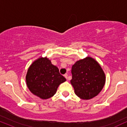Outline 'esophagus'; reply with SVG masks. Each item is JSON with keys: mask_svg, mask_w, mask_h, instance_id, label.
<instances>
[{"mask_svg": "<svg viewBox=\"0 0 127 127\" xmlns=\"http://www.w3.org/2000/svg\"><path fill=\"white\" fill-rule=\"evenodd\" d=\"M64 76L65 77V79H67V77H68V75H67V74H65V75H64Z\"/></svg>", "mask_w": 127, "mask_h": 127, "instance_id": "1", "label": "esophagus"}]
</instances>
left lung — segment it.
<instances>
[{
  "instance_id": "left-lung-1",
  "label": "left lung",
  "mask_w": 127,
  "mask_h": 127,
  "mask_svg": "<svg viewBox=\"0 0 127 127\" xmlns=\"http://www.w3.org/2000/svg\"><path fill=\"white\" fill-rule=\"evenodd\" d=\"M70 83L75 94L83 100H90L101 92L106 82V76L95 59L87 57L72 65Z\"/></svg>"
}]
</instances>
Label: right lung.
<instances>
[{
    "label": "right lung",
    "mask_w": 127,
    "mask_h": 127,
    "mask_svg": "<svg viewBox=\"0 0 127 127\" xmlns=\"http://www.w3.org/2000/svg\"><path fill=\"white\" fill-rule=\"evenodd\" d=\"M26 84L30 92L43 100L54 95L58 87L66 79L50 60L40 57L34 61L27 70Z\"/></svg>",
    "instance_id": "right-lung-1"
}]
</instances>
